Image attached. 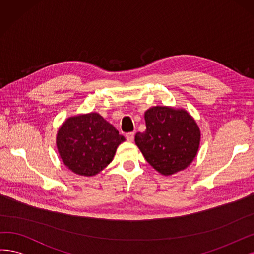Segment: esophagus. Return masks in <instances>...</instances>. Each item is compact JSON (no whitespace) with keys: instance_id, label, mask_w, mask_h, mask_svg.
Here are the masks:
<instances>
[{"instance_id":"1","label":"esophagus","mask_w":254,"mask_h":254,"mask_svg":"<svg viewBox=\"0 0 254 254\" xmlns=\"http://www.w3.org/2000/svg\"><path fill=\"white\" fill-rule=\"evenodd\" d=\"M134 137H135V133H127V135H126V138H127V141H133L134 140Z\"/></svg>"}]
</instances>
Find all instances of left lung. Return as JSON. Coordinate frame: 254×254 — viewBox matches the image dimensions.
<instances>
[{
	"mask_svg": "<svg viewBox=\"0 0 254 254\" xmlns=\"http://www.w3.org/2000/svg\"><path fill=\"white\" fill-rule=\"evenodd\" d=\"M146 129L135 142L145 160L162 175L186 169L199 148L200 130L185 110L154 106L144 114Z\"/></svg>",
	"mask_w": 254,
	"mask_h": 254,
	"instance_id": "8db88e82",
	"label": "left lung"
}]
</instances>
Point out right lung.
I'll use <instances>...</instances> for the list:
<instances>
[{
  "label": "right lung",
  "instance_id": "obj_1",
  "mask_svg": "<svg viewBox=\"0 0 254 254\" xmlns=\"http://www.w3.org/2000/svg\"><path fill=\"white\" fill-rule=\"evenodd\" d=\"M125 140L99 114L91 113L64 122L57 135V148L73 173L94 176L113 160L117 146Z\"/></svg>",
  "mask_w": 254,
  "mask_h": 254
}]
</instances>
